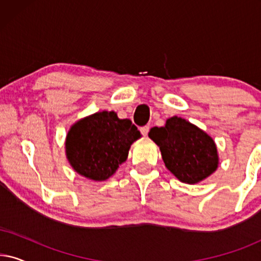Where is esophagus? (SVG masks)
<instances>
[{"label": "esophagus", "mask_w": 261, "mask_h": 261, "mask_svg": "<svg viewBox=\"0 0 261 261\" xmlns=\"http://www.w3.org/2000/svg\"><path fill=\"white\" fill-rule=\"evenodd\" d=\"M140 130H141V134L145 135V137H146V135H147L148 132H149V127L148 126H144V127L140 128Z\"/></svg>", "instance_id": "esophagus-1"}]
</instances>
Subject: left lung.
<instances>
[{
	"label": "left lung",
	"instance_id": "obj_1",
	"mask_svg": "<svg viewBox=\"0 0 261 261\" xmlns=\"http://www.w3.org/2000/svg\"><path fill=\"white\" fill-rule=\"evenodd\" d=\"M148 137L159 146L165 166L183 183H198L217 169L215 142L181 117L173 116L164 127H153Z\"/></svg>",
	"mask_w": 261,
	"mask_h": 261
}]
</instances>
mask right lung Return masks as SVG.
<instances>
[{"label":"right lung","instance_id":"add662e5","mask_svg":"<svg viewBox=\"0 0 261 261\" xmlns=\"http://www.w3.org/2000/svg\"><path fill=\"white\" fill-rule=\"evenodd\" d=\"M141 137L130 120L101 112L74 123L66 137V155L73 170L92 180H106L127 159Z\"/></svg>","mask_w":261,"mask_h":261}]
</instances>
